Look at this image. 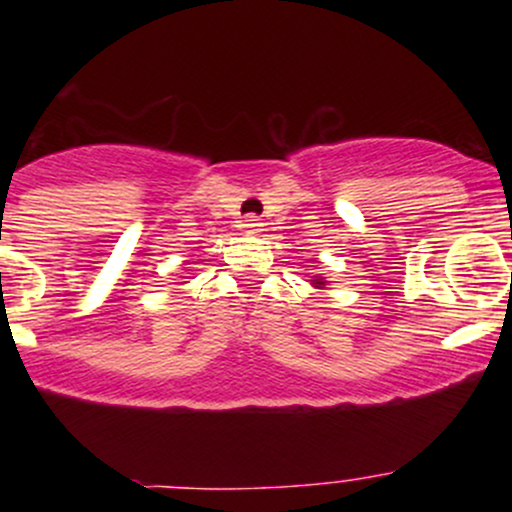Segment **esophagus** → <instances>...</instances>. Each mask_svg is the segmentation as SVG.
<instances>
[{"label": "esophagus", "mask_w": 512, "mask_h": 512, "mask_svg": "<svg viewBox=\"0 0 512 512\" xmlns=\"http://www.w3.org/2000/svg\"><path fill=\"white\" fill-rule=\"evenodd\" d=\"M240 226H243L245 233H260L262 231V219H260V216H255V214H248L243 219V223H240Z\"/></svg>", "instance_id": "obj_1"}]
</instances>
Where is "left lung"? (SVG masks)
Wrapping results in <instances>:
<instances>
[{"mask_svg": "<svg viewBox=\"0 0 512 512\" xmlns=\"http://www.w3.org/2000/svg\"><path fill=\"white\" fill-rule=\"evenodd\" d=\"M315 284H317V286H322V284H325V281H320V279H315Z\"/></svg>", "mask_w": 512, "mask_h": 512, "instance_id": "1", "label": "left lung"}]
</instances>
